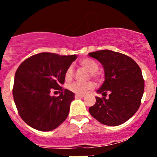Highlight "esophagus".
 Returning <instances> with one entry per match:
<instances>
[{"label": "esophagus", "instance_id": "1", "mask_svg": "<svg viewBox=\"0 0 157 157\" xmlns=\"http://www.w3.org/2000/svg\"><path fill=\"white\" fill-rule=\"evenodd\" d=\"M84 97L83 95H78V94H76L75 95V99H81V98Z\"/></svg>", "mask_w": 157, "mask_h": 157}]
</instances>
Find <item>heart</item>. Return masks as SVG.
Instances as JSON below:
<instances>
[{"label": "heart", "instance_id": "b5f03b06", "mask_svg": "<svg viewBox=\"0 0 157 157\" xmlns=\"http://www.w3.org/2000/svg\"><path fill=\"white\" fill-rule=\"evenodd\" d=\"M80 65L86 70L88 72L90 73L93 77L96 78L97 74L96 71L98 70V64L93 60L90 58H84L81 60L80 62ZM73 77V67L72 66H70L66 70L65 72V79L66 80H70ZM94 87V83L93 82H86V83H80V82H74L72 83H70L67 86L70 91L72 93H76L78 95H84L88 93L90 90H93Z\"/></svg>", "mask_w": 157, "mask_h": 157}]
</instances>
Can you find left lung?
Wrapping results in <instances>:
<instances>
[{
	"label": "left lung",
	"mask_w": 157,
	"mask_h": 157,
	"mask_svg": "<svg viewBox=\"0 0 157 157\" xmlns=\"http://www.w3.org/2000/svg\"><path fill=\"white\" fill-rule=\"evenodd\" d=\"M101 63L105 80L96 91V102L90 107V115L108 126H118L131 118L138 110L144 91V80L138 64L124 54L111 50L89 53Z\"/></svg>",
	"instance_id": "1"
}]
</instances>
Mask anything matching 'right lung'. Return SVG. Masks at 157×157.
<instances>
[{"mask_svg": "<svg viewBox=\"0 0 157 157\" xmlns=\"http://www.w3.org/2000/svg\"><path fill=\"white\" fill-rule=\"evenodd\" d=\"M77 55L42 52L29 57L19 66L14 77L13 96L22 119L41 131L58 128L67 118L74 93L61 86L65 72ZM59 90L57 98L50 95Z\"/></svg>", "mask_w": 157, "mask_h": 157, "instance_id": "obj_1", "label": "right lung"}]
</instances>
